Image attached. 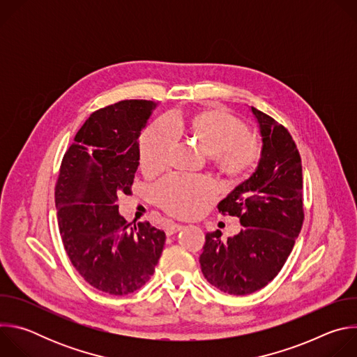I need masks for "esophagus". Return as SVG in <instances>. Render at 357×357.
<instances>
[{
  "instance_id": "1",
  "label": "esophagus",
  "mask_w": 357,
  "mask_h": 357,
  "mask_svg": "<svg viewBox=\"0 0 357 357\" xmlns=\"http://www.w3.org/2000/svg\"><path fill=\"white\" fill-rule=\"evenodd\" d=\"M182 229H183V225H181V223H172V225H169V226L165 229V233H167V236H172V234L178 233V231L182 230Z\"/></svg>"
}]
</instances>
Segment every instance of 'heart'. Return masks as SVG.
I'll return each mask as SVG.
<instances>
[{
  "mask_svg": "<svg viewBox=\"0 0 357 357\" xmlns=\"http://www.w3.org/2000/svg\"><path fill=\"white\" fill-rule=\"evenodd\" d=\"M244 130L237 117L218 107L175 114L168 124L157 121L145 130L138 148L139 167L149 175L164 171L178 134L208 154L212 167L229 181H241L261 157L259 138ZM213 196L215 185L206 178L171 176L155 189L158 205L179 218L197 216Z\"/></svg>",
  "mask_w": 357,
  "mask_h": 357,
  "instance_id": "heart-1",
  "label": "heart"
}]
</instances>
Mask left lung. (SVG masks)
Returning a JSON list of instances; mask_svg holds the SVG:
<instances>
[{
	"label": "left lung",
	"mask_w": 357,
	"mask_h": 357,
	"mask_svg": "<svg viewBox=\"0 0 357 357\" xmlns=\"http://www.w3.org/2000/svg\"><path fill=\"white\" fill-rule=\"evenodd\" d=\"M263 141L261 158L252 175L236 186L218 209L237 216L241 231L222 240L206 233L199 257L205 278L230 295H247L266 287L281 271L302 222V165L285 127L251 107Z\"/></svg>",
	"instance_id": "left-lung-1"
}]
</instances>
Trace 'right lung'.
I'll return each instance as SVG.
<instances>
[{"label": "right lung", "instance_id": "add662e5", "mask_svg": "<svg viewBox=\"0 0 357 357\" xmlns=\"http://www.w3.org/2000/svg\"><path fill=\"white\" fill-rule=\"evenodd\" d=\"M157 109L149 100H123L94 112L63 157L55 188L58 225L76 271L96 289L127 295L155 271L165 233L120 215L139 165L138 138Z\"/></svg>", "mask_w": 357, "mask_h": 357}]
</instances>
